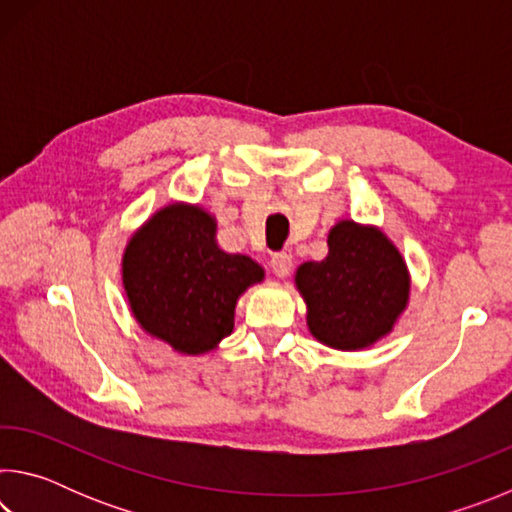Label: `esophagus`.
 <instances>
[{
	"label": "esophagus",
	"mask_w": 512,
	"mask_h": 512,
	"mask_svg": "<svg viewBox=\"0 0 512 512\" xmlns=\"http://www.w3.org/2000/svg\"><path fill=\"white\" fill-rule=\"evenodd\" d=\"M293 266V259L289 253H273L271 257V271L277 275V277H287L289 271Z\"/></svg>",
	"instance_id": "1"
}]
</instances>
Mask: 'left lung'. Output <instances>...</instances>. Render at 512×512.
<instances>
[{"mask_svg":"<svg viewBox=\"0 0 512 512\" xmlns=\"http://www.w3.org/2000/svg\"><path fill=\"white\" fill-rule=\"evenodd\" d=\"M327 244L323 262H305L296 273L309 332L339 350L366 348L391 332L406 307V264L379 230L354 221L334 225Z\"/></svg>","mask_w":512,"mask_h":512,"instance_id":"left-lung-1","label":"left lung"}]
</instances>
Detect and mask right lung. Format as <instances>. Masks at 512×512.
Segmentation results:
<instances>
[{
  "mask_svg": "<svg viewBox=\"0 0 512 512\" xmlns=\"http://www.w3.org/2000/svg\"><path fill=\"white\" fill-rule=\"evenodd\" d=\"M214 230L201 207L169 205L126 248L124 287L137 323L178 352L201 354L225 339L237 298L264 277L250 257L223 253Z\"/></svg>",
  "mask_w": 512,
  "mask_h": 512,
  "instance_id": "1",
  "label": "right lung"
}]
</instances>
